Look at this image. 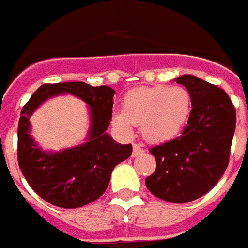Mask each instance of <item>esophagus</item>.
Returning <instances> with one entry per match:
<instances>
[{
	"mask_svg": "<svg viewBox=\"0 0 248 248\" xmlns=\"http://www.w3.org/2000/svg\"><path fill=\"white\" fill-rule=\"evenodd\" d=\"M140 154H143V148L139 144H133V152L132 156H139Z\"/></svg>",
	"mask_w": 248,
	"mask_h": 248,
	"instance_id": "1",
	"label": "esophagus"
}]
</instances>
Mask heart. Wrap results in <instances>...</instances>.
Instances as JSON below:
<instances>
[{
	"label": "heart",
	"mask_w": 248,
	"mask_h": 248,
	"mask_svg": "<svg viewBox=\"0 0 248 248\" xmlns=\"http://www.w3.org/2000/svg\"><path fill=\"white\" fill-rule=\"evenodd\" d=\"M191 113V94L182 85H156L131 89L123 100V112L113 115V125L124 136L140 127L143 138L152 144L177 138Z\"/></svg>",
	"instance_id": "b5f03b06"
}]
</instances>
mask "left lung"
Instances as JSON below:
<instances>
[{"mask_svg": "<svg viewBox=\"0 0 248 248\" xmlns=\"http://www.w3.org/2000/svg\"><path fill=\"white\" fill-rule=\"evenodd\" d=\"M175 80L187 88L192 109L179 138L151 148L156 170L145 186L160 199L188 203L207 194L226 171L236 112L217 85L192 75Z\"/></svg>", "mask_w": 248, "mask_h": 248, "instance_id": "8db88e82", "label": "left lung"}]
</instances>
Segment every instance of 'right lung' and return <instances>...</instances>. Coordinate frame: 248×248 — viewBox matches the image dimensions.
Instances as JSON below:
<instances>
[{"mask_svg": "<svg viewBox=\"0 0 248 248\" xmlns=\"http://www.w3.org/2000/svg\"><path fill=\"white\" fill-rule=\"evenodd\" d=\"M73 94L88 104L91 125L86 141L62 151H44L30 135L29 117L44 101ZM115 91L82 81L44 84L21 110L18 166L31 187L48 203L62 208L89 204L104 194L110 173L132 154V144H119L107 133Z\"/></svg>", "mask_w": 248, "mask_h": 248, "instance_id": "obj_1", "label": "right lung"}]
</instances>
